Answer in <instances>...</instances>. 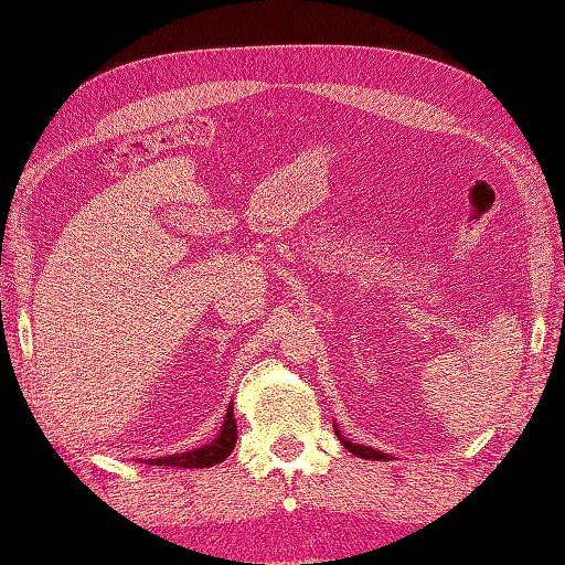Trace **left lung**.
<instances>
[{"mask_svg":"<svg viewBox=\"0 0 565 565\" xmlns=\"http://www.w3.org/2000/svg\"><path fill=\"white\" fill-rule=\"evenodd\" d=\"M334 434H337V438L341 440V446H344L349 452H353L355 457L374 459V461L388 459V455H386V452H380V450H374V448H370V446H361V443H353V440H349L347 436H341V431H339V426H337V424H334Z\"/></svg>","mask_w":565,"mask_h":565,"instance_id":"left-lung-1","label":"left lung"}]
</instances>
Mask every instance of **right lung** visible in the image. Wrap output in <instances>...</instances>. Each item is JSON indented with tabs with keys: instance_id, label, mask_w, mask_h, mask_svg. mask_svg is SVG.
<instances>
[{
	"instance_id": "right-lung-1",
	"label": "right lung",
	"mask_w": 565,
	"mask_h": 565,
	"mask_svg": "<svg viewBox=\"0 0 565 565\" xmlns=\"http://www.w3.org/2000/svg\"><path fill=\"white\" fill-rule=\"evenodd\" d=\"M235 440H237V424H235V417H233V403H231L228 409H226L224 424H221L218 436L212 443H207V446H200V448L188 450V452H174V455H167V457H150V459H143V461H146V465H152V467H181V469L214 467L233 452Z\"/></svg>"
}]
</instances>
